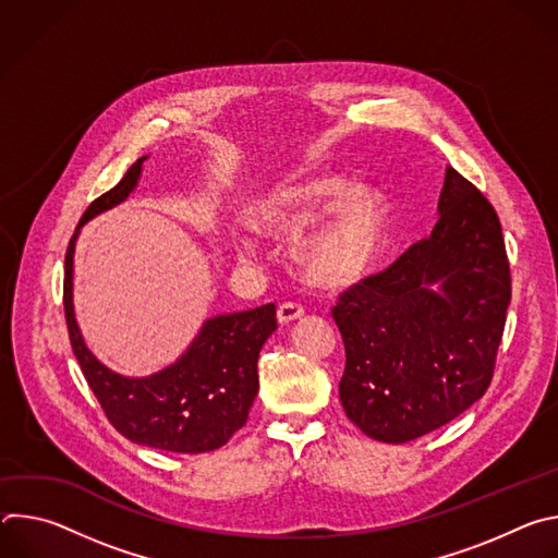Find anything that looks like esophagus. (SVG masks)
Instances as JSON below:
<instances>
[{"instance_id":"esophagus-1","label":"esophagus","mask_w":558,"mask_h":558,"mask_svg":"<svg viewBox=\"0 0 558 558\" xmlns=\"http://www.w3.org/2000/svg\"><path fill=\"white\" fill-rule=\"evenodd\" d=\"M276 315H278V323L287 325V323H293V320H298V317L304 315V306L298 304V302H282L278 306Z\"/></svg>"}]
</instances>
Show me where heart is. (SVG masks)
I'll return each mask as SVG.
<instances>
[{
    "label": "heart",
    "instance_id": "1",
    "mask_svg": "<svg viewBox=\"0 0 558 558\" xmlns=\"http://www.w3.org/2000/svg\"><path fill=\"white\" fill-rule=\"evenodd\" d=\"M254 229L287 235L313 223L300 235L298 260L320 284L355 282L379 254L388 205L371 187H349L338 177L320 174L271 187L247 209Z\"/></svg>",
    "mask_w": 558,
    "mask_h": 558
}]
</instances>
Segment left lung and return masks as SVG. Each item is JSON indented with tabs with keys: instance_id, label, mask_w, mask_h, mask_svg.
Listing matches in <instances>:
<instances>
[{
	"instance_id": "1",
	"label": "left lung",
	"mask_w": 558,
	"mask_h": 558,
	"mask_svg": "<svg viewBox=\"0 0 558 558\" xmlns=\"http://www.w3.org/2000/svg\"><path fill=\"white\" fill-rule=\"evenodd\" d=\"M510 295L499 216L448 168L430 238L331 308L347 351V417L377 441L407 444L461 415L493 381Z\"/></svg>"
}]
</instances>
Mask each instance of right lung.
Instances as JSON below:
<instances>
[{
    "label": "right lung",
    "instance_id": "right-lung-1",
    "mask_svg": "<svg viewBox=\"0 0 558 558\" xmlns=\"http://www.w3.org/2000/svg\"><path fill=\"white\" fill-rule=\"evenodd\" d=\"M136 158L125 177L95 198L76 227L121 203L136 185ZM72 233L63 271V315L70 347L108 422L128 439L170 452H209L225 446L250 417L258 392V353L276 331V304L218 315L170 368L143 379L108 371L86 349L72 315Z\"/></svg>",
    "mask_w": 558,
    "mask_h": 558
}]
</instances>
